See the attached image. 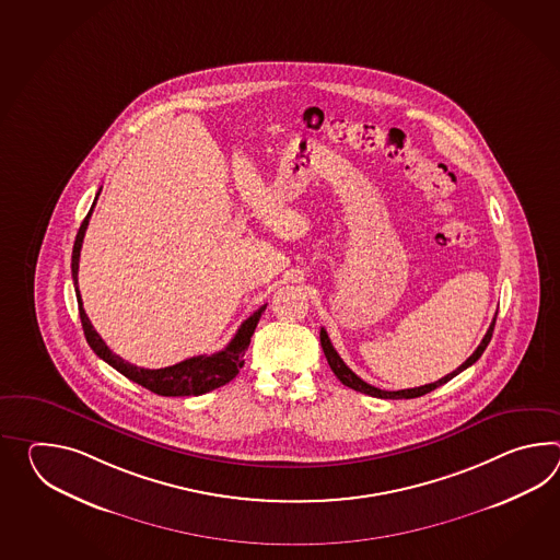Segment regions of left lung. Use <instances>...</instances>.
I'll list each match as a JSON object with an SVG mask.
<instances>
[{
    "label": "left lung",
    "mask_w": 560,
    "mask_h": 560,
    "mask_svg": "<svg viewBox=\"0 0 560 560\" xmlns=\"http://www.w3.org/2000/svg\"><path fill=\"white\" fill-rule=\"evenodd\" d=\"M494 325H497V317L492 319V324L488 327V331H486L485 339L480 341V346L476 348L472 355L468 358V360L462 363L458 370H454L452 373H447L444 375L442 380H438L434 384H425V386L420 387H410V389H398V392H386V389H380V387H373L368 384V382H363L360 375H355V373L349 370L348 365H346V361L339 358V353H337L336 348L331 346V341H329V336H327V331H325L324 327H322V334H319V339H322V348H324L325 358H327V363H329V368L334 370V373L337 375V380L343 384V386L351 387V389H355V392H361V394H368V396H373V398H382V399H411V398H420L423 394H430L432 389L435 387L444 386L447 384L452 377H456L458 373L464 372L466 368H470L472 363L480 360V355L485 353V349L488 348V343H490V339H492V331H494Z\"/></svg>",
    "instance_id": "left-lung-1"
}]
</instances>
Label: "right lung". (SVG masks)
I'll use <instances>...</instances> for the list:
<instances>
[{"label":"right lung","instance_id":"add662e5","mask_svg":"<svg viewBox=\"0 0 560 560\" xmlns=\"http://www.w3.org/2000/svg\"><path fill=\"white\" fill-rule=\"evenodd\" d=\"M100 195V190H98ZM98 195L94 199V205L98 200ZM94 205L86 214V219L80 224L78 235H75L74 250H72V279H74L75 299H78V311H80V319H82V329L86 336L88 346L94 349V353L100 360L106 361L108 365H113L116 372L122 373L128 380L137 382L138 386L147 387L150 392L159 394V396H202L211 389L229 384L235 377L238 370L245 363V351L249 348L250 337L255 334V327L261 319V313L267 305H262L259 310L250 315L249 319H245L235 337L231 339V343L226 348L212 353V355H197L190 360L180 361L171 368H162V370H144L132 365L128 361L122 360L120 355H116L110 348L104 343V339L96 334V329L90 324L86 311L82 305V298L78 291V267H80V249L84 243L88 223L94 211Z\"/></svg>","mask_w":560,"mask_h":560}]
</instances>
